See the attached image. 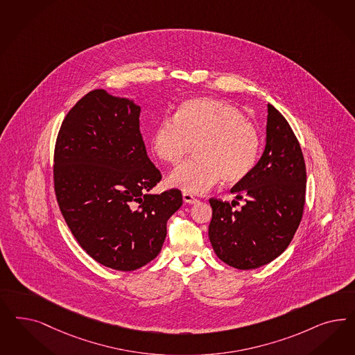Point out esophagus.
<instances>
[{"label": "esophagus", "instance_id": "obj_1", "mask_svg": "<svg viewBox=\"0 0 355 355\" xmlns=\"http://www.w3.org/2000/svg\"><path fill=\"white\" fill-rule=\"evenodd\" d=\"M183 200L185 204H189V205L196 204V202L198 201L195 196L192 195V193H189V192H183Z\"/></svg>", "mask_w": 355, "mask_h": 355}]
</instances>
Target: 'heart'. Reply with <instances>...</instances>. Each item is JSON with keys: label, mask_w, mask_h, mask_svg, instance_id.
I'll return each instance as SVG.
<instances>
[{"label": "heart", "mask_w": 355, "mask_h": 355, "mask_svg": "<svg viewBox=\"0 0 355 355\" xmlns=\"http://www.w3.org/2000/svg\"><path fill=\"white\" fill-rule=\"evenodd\" d=\"M159 159L179 164L197 145V158L172 172L168 182L185 192L202 193L219 183H241L254 170L261 136L234 104L198 98L184 102L175 117L160 121L151 137Z\"/></svg>", "instance_id": "obj_1"}]
</instances>
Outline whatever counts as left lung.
Listing matches in <instances>:
<instances>
[{"instance_id":"obj_1","label":"left lung","mask_w":355,"mask_h":355,"mask_svg":"<svg viewBox=\"0 0 355 355\" xmlns=\"http://www.w3.org/2000/svg\"><path fill=\"white\" fill-rule=\"evenodd\" d=\"M306 163L297 136L272 104H268L266 146L251 175L231 189L238 201L210 198L213 216L209 239L218 257L248 270L273 261L297 232L306 204Z\"/></svg>"}]
</instances>
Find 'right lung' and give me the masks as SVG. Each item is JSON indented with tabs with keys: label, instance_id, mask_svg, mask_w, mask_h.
Listing matches in <instances>:
<instances>
[{
	"label": "right lung",
	"instance_id": "right-lung-1",
	"mask_svg": "<svg viewBox=\"0 0 355 355\" xmlns=\"http://www.w3.org/2000/svg\"><path fill=\"white\" fill-rule=\"evenodd\" d=\"M139 105L92 90L65 116L53 157L58 207L80 247L121 272L154 260L167 220L183 204L176 188L150 195L162 179L139 132Z\"/></svg>",
	"mask_w": 355,
	"mask_h": 355
}]
</instances>
